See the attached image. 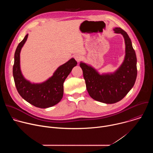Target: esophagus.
Returning a JSON list of instances; mask_svg holds the SVG:
<instances>
[{
    "instance_id": "esophagus-1",
    "label": "esophagus",
    "mask_w": 153,
    "mask_h": 153,
    "mask_svg": "<svg viewBox=\"0 0 153 153\" xmlns=\"http://www.w3.org/2000/svg\"><path fill=\"white\" fill-rule=\"evenodd\" d=\"M74 59H76V60L77 62H79L82 59V57L80 54H76V55L74 56Z\"/></svg>"
}]
</instances>
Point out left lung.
Instances as JSON below:
<instances>
[{
	"mask_svg": "<svg viewBox=\"0 0 153 153\" xmlns=\"http://www.w3.org/2000/svg\"><path fill=\"white\" fill-rule=\"evenodd\" d=\"M122 34L125 42V57L119 68L113 74H99L95 69L80 62L87 91L93 99L105 103L121 100L131 89L137 77V58L127 33L120 28L114 29Z\"/></svg>",
	"mask_w": 153,
	"mask_h": 153,
	"instance_id": "8db88e82",
	"label": "left lung"
}]
</instances>
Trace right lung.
Listing matches in <instances>:
<instances>
[{
	"label": "right lung",
	"instance_id": "right-lung-1",
	"mask_svg": "<svg viewBox=\"0 0 153 153\" xmlns=\"http://www.w3.org/2000/svg\"><path fill=\"white\" fill-rule=\"evenodd\" d=\"M28 36L27 34L19 43L15 51L13 68L15 85L20 96L30 104L40 108H49L61 100L63 94V82L77 63L72 58L60 66L47 81L31 83L24 77L20 68V53Z\"/></svg>",
	"mask_w": 153,
	"mask_h": 153
}]
</instances>
